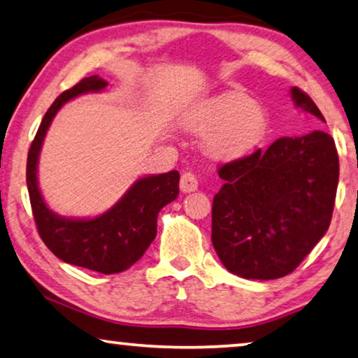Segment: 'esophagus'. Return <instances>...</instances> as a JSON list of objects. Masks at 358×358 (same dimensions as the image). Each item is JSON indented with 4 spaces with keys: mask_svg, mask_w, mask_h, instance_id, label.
<instances>
[{
    "mask_svg": "<svg viewBox=\"0 0 358 358\" xmlns=\"http://www.w3.org/2000/svg\"><path fill=\"white\" fill-rule=\"evenodd\" d=\"M197 186H199V181H197L194 173L185 172L183 175H181L180 189L183 191V193H193V191L197 189Z\"/></svg>",
    "mask_w": 358,
    "mask_h": 358,
    "instance_id": "1",
    "label": "esophagus"
}]
</instances>
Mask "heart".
Returning <instances> with one entry per match:
<instances>
[{
  "label": "heart",
  "instance_id": "1",
  "mask_svg": "<svg viewBox=\"0 0 358 358\" xmlns=\"http://www.w3.org/2000/svg\"><path fill=\"white\" fill-rule=\"evenodd\" d=\"M191 130L206 133V149L223 161H236L264 145L270 130L268 112L243 92H225L201 103L188 117Z\"/></svg>",
  "mask_w": 358,
  "mask_h": 358
}]
</instances>
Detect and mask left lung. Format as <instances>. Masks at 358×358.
Wrapping results in <instances>:
<instances>
[{
    "label": "left lung",
    "instance_id": "8db88e82",
    "mask_svg": "<svg viewBox=\"0 0 358 358\" xmlns=\"http://www.w3.org/2000/svg\"><path fill=\"white\" fill-rule=\"evenodd\" d=\"M297 108L324 122L310 96L291 90ZM213 196L212 244L231 273L248 280L289 275L331 223L339 180L334 140L315 130L285 136L223 164Z\"/></svg>",
    "mask_w": 358,
    "mask_h": 358
}]
</instances>
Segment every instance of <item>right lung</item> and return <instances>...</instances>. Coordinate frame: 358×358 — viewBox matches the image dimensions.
I'll list each match as a JSON object with an SVG mask.
<instances>
[{
	"label": "right lung",
	"instance_id": "obj_1",
	"mask_svg": "<svg viewBox=\"0 0 358 358\" xmlns=\"http://www.w3.org/2000/svg\"><path fill=\"white\" fill-rule=\"evenodd\" d=\"M106 87L108 82L94 76L80 80L76 87L57 96L31 141L27 157V188L36 230L48 249L66 264L112 275L130 268L154 241L159 212L180 193V173L172 170L136 180L115 206L94 218L57 215L46 206L36 178L43 140L57 110L78 94L101 92Z\"/></svg>",
	"mask_w": 358,
	"mask_h": 358
}]
</instances>
